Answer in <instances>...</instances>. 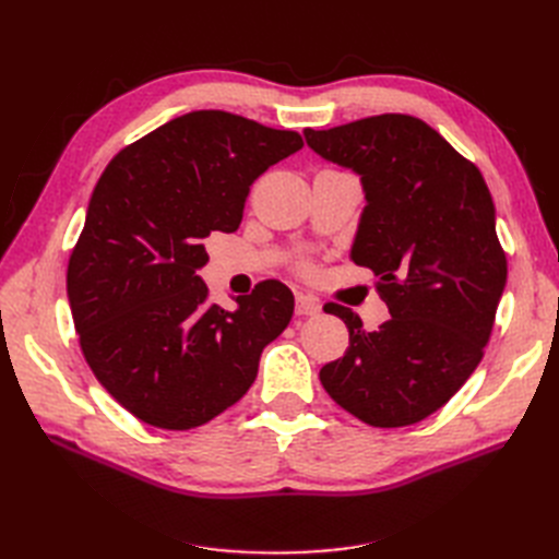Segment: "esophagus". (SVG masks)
Wrapping results in <instances>:
<instances>
[{"label":"esophagus","mask_w":559,"mask_h":559,"mask_svg":"<svg viewBox=\"0 0 559 559\" xmlns=\"http://www.w3.org/2000/svg\"><path fill=\"white\" fill-rule=\"evenodd\" d=\"M319 312H321V302L314 296H306V294L296 296V314L317 317Z\"/></svg>","instance_id":"esophagus-1"}]
</instances>
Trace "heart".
Segmentation results:
<instances>
[{"mask_svg": "<svg viewBox=\"0 0 559 559\" xmlns=\"http://www.w3.org/2000/svg\"><path fill=\"white\" fill-rule=\"evenodd\" d=\"M302 267H306V270H308V267H310V263H302Z\"/></svg>", "mask_w": 559, "mask_h": 559, "instance_id": "obj_1", "label": "heart"}]
</instances>
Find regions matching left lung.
I'll list each match as a JSON object with an SVG mask.
<instances>
[{
    "mask_svg": "<svg viewBox=\"0 0 559 559\" xmlns=\"http://www.w3.org/2000/svg\"><path fill=\"white\" fill-rule=\"evenodd\" d=\"M321 158L361 175L366 202L352 261L370 267L389 314L378 331L337 302L343 359L319 370L329 396L370 427L436 413L478 368L509 275L480 170L408 114L306 130Z\"/></svg>",
    "mask_w": 559,
    "mask_h": 559,
    "instance_id": "8db88e82",
    "label": "left lung"
}]
</instances>
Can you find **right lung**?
Here are the masks:
<instances>
[{
	"label": "right lung",
	"instance_id": "1",
	"mask_svg": "<svg viewBox=\"0 0 559 559\" xmlns=\"http://www.w3.org/2000/svg\"><path fill=\"white\" fill-rule=\"evenodd\" d=\"M302 138L228 111H191L118 151L67 265V298L95 378L151 427L186 431L238 403L263 347L289 326L277 280L210 300L202 240L238 230L249 186Z\"/></svg>",
	"mask_w": 559,
	"mask_h": 559
}]
</instances>
